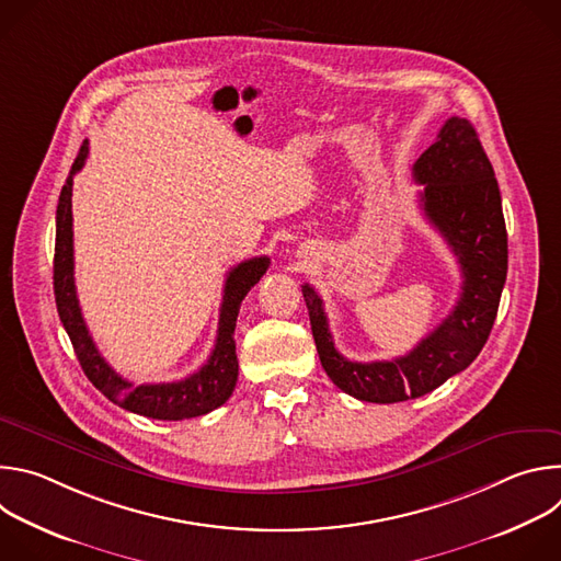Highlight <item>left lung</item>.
I'll list each match as a JSON object with an SVG mask.
<instances>
[{
    "mask_svg": "<svg viewBox=\"0 0 561 561\" xmlns=\"http://www.w3.org/2000/svg\"><path fill=\"white\" fill-rule=\"evenodd\" d=\"M420 204L461 268V295L444 322L411 353L386 362H351L333 342L324 301L301 286L314 346L337 388L362 402L394 404L422 397L468 368L495 324L508 271V234L495 171L463 117H448L413 167Z\"/></svg>",
    "mask_w": 561,
    "mask_h": 561,
    "instance_id": "obj_1",
    "label": "left lung"
}]
</instances>
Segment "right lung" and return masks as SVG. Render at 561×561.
I'll list each match as a JSON object with an SVG mask.
<instances>
[{
  "mask_svg": "<svg viewBox=\"0 0 561 561\" xmlns=\"http://www.w3.org/2000/svg\"><path fill=\"white\" fill-rule=\"evenodd\" d=\"M89 157V141L79 148V154L66 178V184L57 204V230H55V262H53V288L61 324L70 337L75 355L93 386L106 394L113 404L152 420H188L199 417L221 407L232 394L237 383V353H234V324L239 306L249 290L268 271V257H253L230 268L224 284V301L219 308V329L215 348L208 362L193 375L171 383H139L117 375L98 351L87 322L79 308L75 290V260H72V178L82 171Z\"/></svg>",
  "mask_w": 561,
  "mask_h": 561,
  "instance_id": "obj_1",
  "label": "right lung"
}]
</instances>
